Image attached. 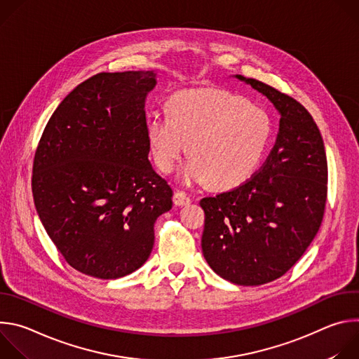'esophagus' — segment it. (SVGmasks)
Masks as SVG:
<instances>
[{
  "mask_svg": "<svg viewBox=\"0 0 359 359\" xmlns=\"http://www.w3.org/2000/svg\"><path fill=\"white\" fill-rule=\"evenodd\" d=\"M191 201V198L186 194V193H183V191H175V194H173V203H175V206H187V204Z\"/></svg>",
  "mask_w": 359,
  "mask_h": 359,
  "instance_id": "34e87169",
  "label": "esophagus"
}]
</instances>
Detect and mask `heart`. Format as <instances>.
Instances as JSON below:
<instances>
[{
    "label": "heart",
    "mask_w": 359,
    "mask_h": 359,
    "mask_svg": "<svg viewBox=\"0 0 359 359\" xmlns=\"http://www.w3.org/2000/svg\"><path fill=\"white\" fill-rule=\"evenodd\" d=\"M146 137L158 168L170 173L187 150L183 184L212 180L219 189L236 187L259 169L273 122L269 112L224 89L183 90L169 99L168 114L146 116Z\"/></svg>",
    "instance_id": "1"
}]
</instances>
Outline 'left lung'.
Returning a JSON list of instances; mask_svg holds the SVG:
<instances>
[{
  "instance_id": "1",
  "label": "left lung",
  "mask_w": 359,
  "mask_h": 359,
  "mask_svg": "<svg viewBox=\"0 0 359 359\" xmlns=\"http://www.w3.org/2000/svg\"><path fill=\"white\" fill-rule=\"evenodd\" d=\"M264 95L280 115L276 144L241 186L204 197L203 255L222 278L262 285L284 276L317 236L327 201L324 140L299 102L257 79L236 75Z\"/></svg>"
}]
</instances>
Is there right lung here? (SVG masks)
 <instances>
[{
    "label": "right lung",
    "mask_w": 359,
    "mask_h": 359,
    "mask_svg": "<svg viewBox=\"0 0 359 359\" xmlns=\"http://www.w3.org/2000/svg\"><path fill=\"white\" fill-rule=\"evenodd\" d=\"M155 71L102 72L78 85L48 121L32 194L49 238L75 270L102 280L144 264L173 190L153 169L146 96Z\"/></svg>",
    "instance_id": "obj_1"
}]
</instances>
